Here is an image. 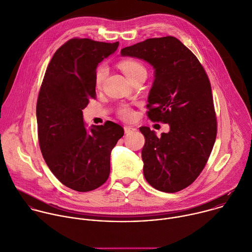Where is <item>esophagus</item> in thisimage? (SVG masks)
Returning <instances> with one entry per match:
<instances>
[{
    "mask_svg": "<svg viewBox=\"0 0 252 252\" xmlns=\"http://www.w3.org/2000/svg\"><path fill=\"white\" fill-rule=\"evenodd\" d=\"M137 129L132 127V126H124V132L125 134H130V133H133L135 132Z\"/></svg>",
    "mask_w": 252,
    "mask_h": 252,
    "instance_id": "obj_1",
    "label": "esophagus"
}]
</instances>
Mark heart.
Returning a JSON list of instances; mask_svg holds the SVG:
<instances>
[{
	"label": "heart",
	"mask_w": 252,
	"mask_h": 252,
	"mask_svg": "<svg viewBox=\"0 0 252 252\" xmlns=\"http://www.w3.org/2000/svg\"><path fill=\"white\" fill-rule=\"evenodd\" d=\"M119 67L130 81L134 80L137 77L147 76V70H146L145 66L137 60H133V59L123 60L119 63ZM106 73H107V71H106L105 66L101 65L97 68V70L95 72V78H94L96 88L101 87V85L106 77ZM118 115L120 118L128 121V120H132L135 118V111L133 110V108L131 106H129L127 104H123L118 109Z\"/></svg>",
	"instance_id": "b5f03b06"
}]
</instances>
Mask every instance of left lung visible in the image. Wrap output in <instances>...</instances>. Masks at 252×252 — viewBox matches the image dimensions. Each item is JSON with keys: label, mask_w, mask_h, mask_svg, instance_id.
Here are the masks:
<instances>
[{"label": "left lung", "mask_w": 252, "mask_h": 252, "mask_svg": "<svg viewBox=\"0 0 252 252\" xmlns=\"http://www.w3.org/2000/svg\"><path fill=\"white\" fill-rule=\"evenodd\" d=\"M155 69L148 117L169 124L158 138L149 127L142 150L144 175L154 188L180 191L199 176L213 150L217 119L209 78L197 57L177 38H149L121 50Z\"/></svg>", "instance_id": "1"}]
</instances>
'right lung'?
Here are the masks:
<instances>
[{
  "label": "right lung",
  "mask_w": 252,
  "mask_h": 252,
  "mask_svg": "<svg viewBox=\"0 0 252 252\" xmlns=\"http://www.w3.org/2000/svg\"><path fill=\"white\" fill-rule=\"evenodd\" d=\"M119 42L73 38L53 55L36 104L38 141L52 173L65 186L88 192L101 186L110 173V154L124 135L111 121L87 130L83 109L95 98L98 63Z\"/></svg>",
  "instance_id": "1"
}]
</instances>
